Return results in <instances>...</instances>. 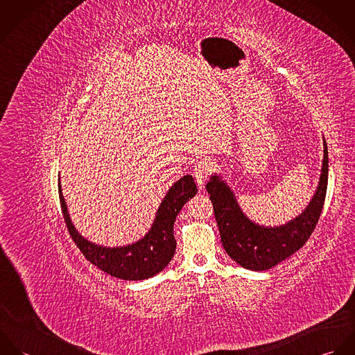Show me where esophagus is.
<instances>
[{
  "instance_id": "34e87169",
  "label": "esophagus",
  "mask_w": 355,
  "mask_h": 355,
  "mask_svg": "<svg viewBox=\"0 0 355 355\" xmlns=\"http://www.w3.org/2000/svg\"><path fill=\"white\" fill-rule=\"evenodd\" d=\"M211 171H213V164L209 159H202L196 165L193 173H194V178H196V180L200 186H202L203 183L207 180Z\"/></svg>"
}]
</instances>
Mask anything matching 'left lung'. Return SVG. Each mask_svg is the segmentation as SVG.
<instances>
[{
    "instance_id": "left-lung-1",
    "label": "left lung",
    "mask_w": 355,
    "mask_h": 355,
    "mask_svg": "<svg viewBox=\"0 0 355 355\" xmlns=\"http://www.w3.org/2000/svg\"><path fill=\"white\" fill-rule=\"evenodd\" d=\"M328 186V148L324 142V159L320 183L313 200L297 218L290 223L268 228L250 221L235 200L230 187L211 176L206 184L213 203L221 243L227 254L241 266L250 270H266L297 253L313 234Z\"/></svg>"
}]
</instances>
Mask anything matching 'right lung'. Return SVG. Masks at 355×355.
<instances>
[{
	"mask_svg": "<svg viewBox=\"0 0 355 355\" xmlns=\"http://www.w3.org/2000/svg\"><path fill=\"white\" fill-rule=\"evenodd\" d=\"M60 205L68 232L85 258L110 276L123 280H145L161 272L172 259L176 250L173 223L178 213L190 198L197 194L191 175L179 179L166 193L158 207L155 220L148 235L137 243L124 248H101L90 243L78 234L71 223L67 205L58 183Z\"/></svg>",
	"mask_w": 355,
	"mask_h": 355,
	"instance_id": "obj_1",
	"label": "right lung"
}]
</instances>
